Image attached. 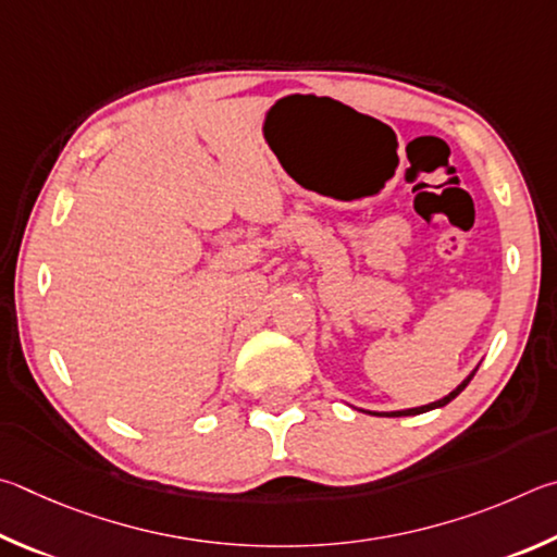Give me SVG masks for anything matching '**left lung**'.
Returning a JSON list of instances; mask_svg holds the SVG:
<instances>
[{"label":"left lung","instance_id":"1","mask_svg":"<svg viewBox=\"0 0 557 557\" xmlns=\"http://www.w3.org/2000/svg\"><path fill=\"white\" fill-rule=\"evenodd\" d=\"M476 374V369H472V374L465 379L462 384H457V388H453L450 394L447 396H443V398H437V401H433V404H428V406H418V408H404V411H384V413H379V411H364V413H372V416H388V418H401V416H418V413H428V411H433V408H443V406H447L453 401L455 396H460L462 392H465V386L472 382V376Z\"/></svg>","mask_w":557,"mask_h":557}]
</instances>
